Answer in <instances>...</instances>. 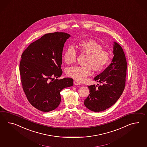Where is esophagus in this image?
Instances as JSON below:
<instances>
[{
	"label": "esophagus",
	"mask_w": 147,
	"mask_h": 147,
	"mask_svg": "<svg viewBox=\"0 0 147 147\" xmlns=\"http://www.w3.org/2000/svg\"><path fill=\"white\" fill-rule=\"evenodd\" d=\"M74 84L75 86H80L81 84H80V83L79 82V81L75 80V81H74Z\"/></svg>",
	"instance_id": "esophagus-1"
}]
</instances>
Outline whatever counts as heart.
Masks as SVG:
<instances>
[{
  "instance_id": "heart-1",
  "label": "heart",
  "mask_w": 147,
  "mask_h": 147,
  "mask_svg": "<svg viewBox=\"0 0 147 147\" xmlns=\"http://www.w3.org/2000/svg\"><path fill=\"white\" fill-rule=\"evenodd\" d=\"M81 52L87 55L85 66H73L67 68L66 74L79 81H84L91 74V68L93 71L102 70L108 64L110 57L106 50L102 49L101 45L92 39L83 40L77 44ZM76 51L72 46L66 49L63 55V60L66 64L69 65L75 62Z\"/></svg>"
}]
</instances>
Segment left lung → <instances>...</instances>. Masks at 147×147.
<instances>
[{
	"label": "left lung",
	"instance_id": "8db88e82",
	"mask_svg": "<svg viewBox=\"0 0 147 147\" xmlns=\"http://www.w3.org/2000/svg\"><path fill=\"white\" fill-rule=\"evenodd\" d=\"M114 56L107 68L94 80L101 83L88 86L90 94L84 104L94 112L104 111L112 106L122 95L125 86L127 63L122 47L114 41Z\"/></svg>",
	"mask_w": 147,
	"mask_h": 147
}]
</instances>
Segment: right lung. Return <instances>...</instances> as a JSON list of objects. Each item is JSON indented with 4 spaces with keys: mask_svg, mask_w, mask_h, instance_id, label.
I'll return each instance as SVG.
<instances>
[{
    "mask_svg": "<svg viewBox=\"0 0 147 147\" xmlns=\"http://www.w3.org/2000/svg\"><path fill=\"white\" fill-rule=\"evenodd\" d=\"M71 36L55 32L43 35L31 43L22 55L20 72L24 92L30 103L40 111L55 109L60 104L61 91L72 86L73 80L61 77L64 43Z\"/></svg>",
    "mask_w": 147,
    "mask_h": 147,
    "instance_id": "1",
    "label": "right lung"
}]
</instances>
